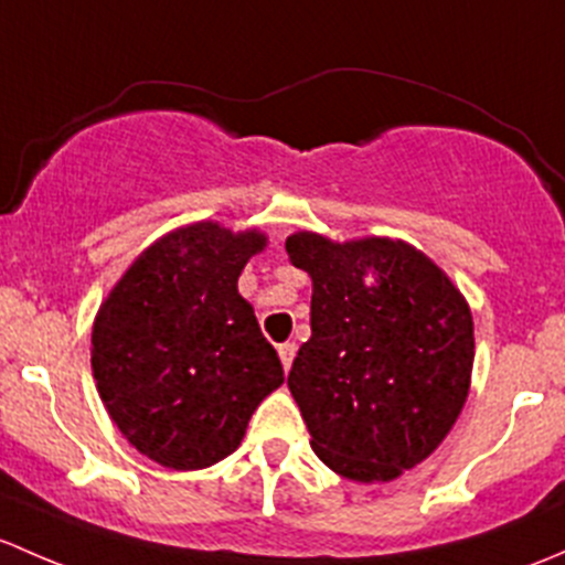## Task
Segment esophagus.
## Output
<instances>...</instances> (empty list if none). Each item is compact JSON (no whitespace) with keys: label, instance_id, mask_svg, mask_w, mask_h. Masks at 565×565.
Here are the masks:
<instances>
[{"label":"esophagus","instance_id":"esophagus-1","mask_svg":"<svg viewBox=\"0 0 565 565\" xmlns=\"http://www.w3.org/2000/svg\"><path fill=\"white\" fill-rule=\"evenodd\" d=\"M277 353H280V362L285 372L290 370V364H294V356H296V342H282L280 348H277Z\"/></svg>","mask_w":565,"mask_h":565}]
</instances>
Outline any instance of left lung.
I'll return each mask as SVG.
<instances>
[{
    "label": "left lung",
    "instance_id": "1",
    "mask_svg": "<svg viewBox=\"0 0 565 565\" xmlns=\"http://www.w3.org/2000/svg\"><path fill=\"white\" fill-rule=\"evenodd\" d=\"M285 249L312 280V337L288 372L312 451L351 481H394L444 444L465 408L468 301L403 239L296 231Z\"/></svg>",
    "mask_w": 565,
    "mask_h": 565
}]
</instances>
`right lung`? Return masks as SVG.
<instances>
[{
  "mask_svg": "<svg viewBox=\"0 0 565 565\" xmlns=\"http://www.w3.org/2000/svg\"><path fill=\"white\" fill-rule=\"evenodd\" d=\"M264 231L198 220L149 244L92 323V375L127 444L171 470L239 449L282 364L239 294Z\"/></svg>",
  "mask_w": 565,
  "mask_h": 565,
  "instance_id": "add662e5",
  "label": "right lung"
}]
</instances>
